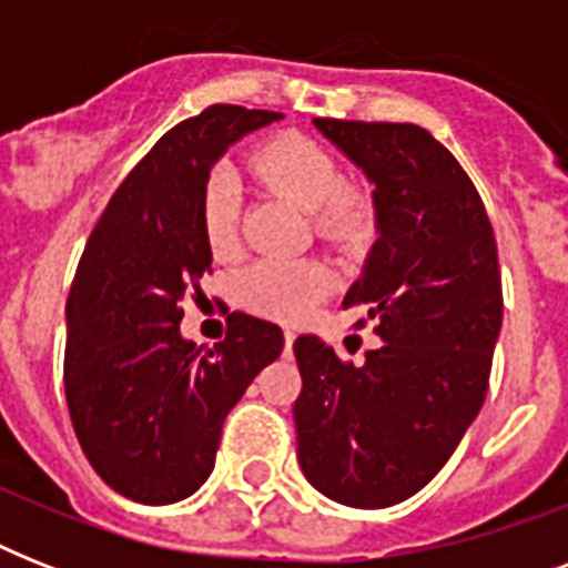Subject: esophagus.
<instances>
[{"label":"esophagus","instance_id":"obj_1","mask_svg":"<svg viewBox=\"0 0 568 568\" xmlns=\"http://www.w3.org/2000/svg\"><path fill=\"white\" fill-rule=\"evenodd\" d=\"M294 338H297V333H294V329H285V351L294 345Z\"/></svg>","mask_w":568,"mask_h":568}]
</instances>
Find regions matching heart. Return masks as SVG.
<instances>
[{
	"label": "heart",
	"instance_id": "obj_1",
	"mask_svg": "<svg viewBox=\"0 0 568 568\" xmlns=\"http://www.w3.org/2000/svg\"><path fill=\"white\" fill-rule=\"evenodd\" d=\"M250 171L265 189L288 196L312 214L324 241L342 244L363 226L368 194L342 176V164L327 146L306 135H276L250 155ZM239 185L230 173L205 182L200 196V230L214 258L239 253ZM329 271L318 258H258L239 276V301L253 312L294 321L327 294Z\"/></svg>",
	"mask_w": 568,
	"mask_h": 568
}]
</instances>
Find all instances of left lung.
I'll list each match as a JSON object with an SVG mask.
<instances>
[{
	"label": "left lung",
	"mask_w": 568,
	"mask_h": 568,
	"mask_svg": "<svg viewBox=\"0 0 568 568\" xmlns=\"http://www.w3.org/2000/svg\"><path fill=\"white\" fill-rule=\"evenodd\" d=\"M377 185L379 239L342 306L383 338L354 365L301 336L297 459L318 493L392 507L457 450L489 388L504 315L493 223L450 150L415 123L318 118Z\"/></svg>",
	"instance_id": "obj_1"
}]
</instances>
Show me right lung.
<instances>
[{
    "instance_id": "obj_1",
    "label": "right lung",
    "mask_w": 568,
    "mask_h": 568,
    "mask_svg": "<svg viewBox=\"0 0 568 568\" xmlns=\"http://www.w3.org/2000/svg\"><path fill=\"white\" fill-rule=\"evenodd\" d=\"M280 111L209 105L132 168L93 223L67 297L64 392L84 457L138 504L189 498L212 475L223 418L283 329L232 312L226 338L200 351L180 336L182 303L203 297L212 253L200 196L217 155Z\"/></svg>"
}]
</instances>
